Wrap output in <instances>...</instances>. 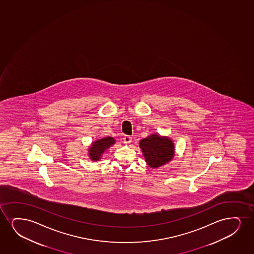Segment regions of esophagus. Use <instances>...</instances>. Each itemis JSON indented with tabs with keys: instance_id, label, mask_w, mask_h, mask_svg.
<instances>
[{
	"instance_id": "esophagus-1",
	"label": "esophagus",
	"mask_w": 254,
	"mask_h": 254,
	"mask_svg": "<svg viewBox=\"0 0 254 254\" xmlns=\"http://www.w3.org/2000/svg\"><path fill=\"white\" fill-rule=\"evenodd\" d=\"M132 141V137H130L129 135H126L125 137H124V142L126 143V144H128V143H130Z\"/></svg>"
}]
</instances>
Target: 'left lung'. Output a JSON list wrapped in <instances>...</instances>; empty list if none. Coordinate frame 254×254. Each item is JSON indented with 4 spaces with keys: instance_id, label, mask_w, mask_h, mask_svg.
Instances as JSON below:
<instances>
[{
    "instance_id": "1",
    "label": "left lung",
    "mask_w": 254,
    "mask_h": 254,
    "mask_svg": "<svg viewBox=\"0 0 254 254\" xmlns=\"http://www.w3.org/2000/svg\"><path fill=\"white\" fill-rule=\"evenodd\" d=\"M145 161L153 169L164 166L172 161L175 154L174 141L168 137L153 133L139 141Z\"/></svg>"
}]
</instances>
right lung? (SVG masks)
Returning a JSON list of instances; mask_svg holds the SVG:
<instances>
[{"label": "right lung", "instance_id": "right-lung-1", "mask_svg": "<svg viewBox=\"0 0 254 254\" xmlns=\"http://www.w3.org/2000/svg\"><path fill=\"white\" fill-rule=\"evenodd\" d=\"M115 139L111 136L98 139L96 141H93L87 149L88 157L93 161H100L102 157V154L105 153L106 149H108L110 147L115 144Z\"/></svg>", "mask_w": 254, "mask_h": 254}]
</instances>
